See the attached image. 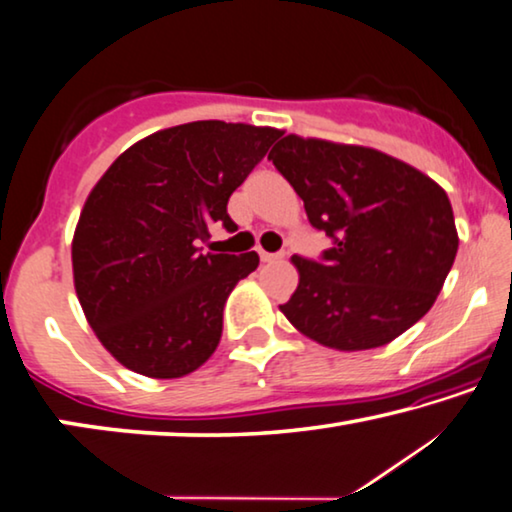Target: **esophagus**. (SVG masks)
<instances>
[{
    "instance_id": "34e87169",
    "label": "esophagus",
    "mask_w": 512,
    "mask_h": 512,
    "mask_svg": "<svg viewBox=\"0 0 512 512\" xmlns=\"http://www.w3.org/2000/svg\"><path fill=\"white\" fill-rule=\"evenodd\" d=\"M282 257H285L282 253L273 255V253H264V250H259V259H262V262H276V259H282Z\"/></svg>"
}]
</instances>
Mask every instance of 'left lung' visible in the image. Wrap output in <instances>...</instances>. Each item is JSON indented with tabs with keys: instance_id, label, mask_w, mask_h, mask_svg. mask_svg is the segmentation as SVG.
<instances>
[{
	"instance_id": "1",
	"label": "left lung",
	"mask_w": 512,
	"mask_h": 512,
	"mask_svg": "<svg viewBox=\"0 0 512 512\" xmlns=\"http://www.w3.org/2000/svg\"><path fill=\"white\" fill-rule=\"evenodd\" d=\"M333 248L294 255L299 287L280 310L340 352L375 349L432 308L457 255L446 190L416 167L356 144L285 135L269 154Z\"/></svg>"
}]
</instances>
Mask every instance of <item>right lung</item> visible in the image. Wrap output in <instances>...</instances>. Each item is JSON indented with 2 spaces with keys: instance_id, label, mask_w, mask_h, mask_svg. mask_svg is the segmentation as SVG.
Instances as JSON below:
<instances>
[{
  "instance_id": "add662e5",
  "label": "right lung",
  "mask_w": 512,
  "mask_h": 512,
  "mask_svg": "<svg viewBox=\"0 0 512 512\" xmlns=\"http://www.w3.org/2000/svg\"><path fill=\"white\" fill-rule=\"evenodd\" d=\"M280 137L193 121L128 147L91 190L73 234V280L103 347L137 375L177 379L223 335V308L257 253H202L209 227L236 230L227 202Z\"/></svg>"
}]
</instances>
